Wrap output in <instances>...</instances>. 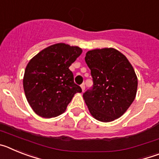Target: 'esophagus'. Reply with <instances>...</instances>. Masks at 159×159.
<instances>
[{
    "instance_id": "1",
    "label": "esophagus",
    "mask_w": 159,
    "mask_h": 159,
    "mask_svg": "<svg viewBox=\"0 0 159 159\" xmlns=\"http://www.w3.org/2000/svg\"><path fill=\"white\" fill-rule=\"evenodd\" d=\"M80 87H81V89H82V92H84V90H85V84H81Z\"/></svg>"
}]
</instances>
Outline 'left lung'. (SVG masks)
<instances>
[{"mask_svg": "<svg viewBox=\"0 0 159 159\" xmlns=\"http://www.w3.org/2000/svg\"><path fill=\"white\" fill-rule=\"evenodd\" d=\"M85 61L91 69L93 88L83 97L90 114L103 123L121 117L137 93L138 78L131 64L113 48L90 50Z\"/></svg>", "mask_w": 159, "mask_h": 159, "instance_id": "1", "label": "left lung"}]
</instances>
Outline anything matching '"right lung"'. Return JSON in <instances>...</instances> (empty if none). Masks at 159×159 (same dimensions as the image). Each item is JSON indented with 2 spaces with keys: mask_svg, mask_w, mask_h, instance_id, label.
<instances>
[{
  "mask_svg": "<svg viewBox=\"0 0 159 159\" xmlns=\"http://www.w3.org/2000/svg\"><path fill=\"white\" fill-rule=\"evenodd\" d=\"M82 52L78 46L58 43L29 60L23 87L28 102L36 115L46 119L57 117L65 111L75 93L82 92L69 69Z\"/></svg>",
  "mask_w": 159,
  "mask_h": 159,
  "instance_id": "obj_1",
  "label": "right lung"
}]
</instances>
